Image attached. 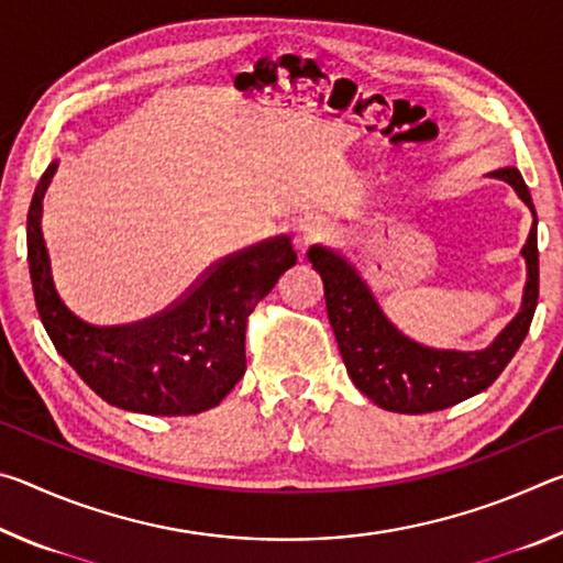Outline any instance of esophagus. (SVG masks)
Returning <instances> with one entry per match:
<instances>
[{
	"label": "esophagus",
	"mask_w": 563,
	"mask_h": 563,
	"mask_svg": "<svg viewBox=\"0 0 563 563\" xmlns=\"http://www.w3.org/2000/svg\"><path fill=\"white\" fill-rule=\"evenodd\" d=\"M330 233V225L322 221V218H300V221H295L290 225V235H292V245L298 247V251H305V247L322 241V238H328Z\"/></svg>",
	"instance_id": "obj_1"
}]
</instances>
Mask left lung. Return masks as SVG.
I'll return each mask as SVG.
<instances>
[{
	"instance_id": "8db88e82",
	"label": "left lung",
	"mask_w": 563,
	"mask_h": 563,
	"mask_svg": "<svg viewBox=\"0 0 563 563\" xmlns=\"http://www.w3.org/2000/svg\"><path fill=\"white\" fill-rule=\"evenodd\" d=\"M492 176L517 190L529 206L533 223L521 247L527 263L521 308L484 350L462 352L419 345L387 320L369 285L345 255L322 245H312L308 251V261L325 285L328 318L347 375L377 407L402 415H424L479 395L501 375L527 338L539 298L537 211L517 168L504 166L492 170Z\"/></svg>"
}]
</instances>
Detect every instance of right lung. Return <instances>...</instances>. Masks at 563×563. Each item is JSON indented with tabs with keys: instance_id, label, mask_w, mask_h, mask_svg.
<instances>
[{
	"instance_id": "add662e5",
	"label": "right lung",
	"mask_w": 563,
	"mask_h": 563,
	"mask_svg": "<svg viewBox=\"0 0 563 563\" xmlns=\"http://www.w3.org/2000/svg\"><path fill=\"white\" fill-rule=\"evenodd\" d=\"M56 168L54 161L44 170L26 216L32 290L56 352L101 399L129 412L178 417L216 407L245 373L247 316L298 261L290 238L228 255L154 318L91 325L62 300L44 243V194Z\"/></svg>"
}]
</instances>
